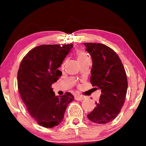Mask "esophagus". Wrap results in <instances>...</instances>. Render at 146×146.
Returning a JSON list of instances; mask_svg holds the SVG:
<instances>
[{
    "instance_id": "esophagus-1",
    "label": "esophagus",
    "mask_w": 146,
    "mask_h": 146,
    "mask_svg": "<svg viewBox=\"0 0 146 146\" xmlns=\"http://www.w3.org/2000/svg\"><path fill=\"white\" fill-rule=\"evenodd\" d=\"M75 99L77 100V101H82L85 99V97L82 95H80V94H77V95L75 96Z\"/></svg>"
}]
</instances>
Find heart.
Segmentation results:
<instances>
[{"instance_id": "obj_1", "label": "heart", "mask_w": 146, "mask_h": 146, "mask_svg": "<svg viewBox=\"0 0 146 146\" xmlns=\"http://www.w3.org/2000/svg\"><path fill=\"white\" fill-rule=\"evenodd\" d=\"M76 56H77V59H78L79 62H82V61L90 59V56L88 55V54L84 50H80L77 51Z\"/></svg>"}]
</instances>
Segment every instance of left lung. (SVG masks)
<instances>
[{
	"instance_id": "1",
	"label": "left lung",
	"mask_w": 146,
	"mask_h": 146,
	"mask_svg": "<svg viewBox=\"0 0 146 146\" xmlns=\"http://www.w3.org/2000/svg\"><path fill=\"white\" fill-rule=\"evenodd\" d=\"M84 45L92 58L90 83L101 90L99 101L87 116L94 123L107 124L116 117L125 101L126 71L118 55L110 47L95 43Z\"/></svg>"
}]
</instances>
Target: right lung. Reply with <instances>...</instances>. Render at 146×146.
Here are the masks:
<instances>
[{"label":"right lung","mask_w":146,"mask_h":146,"mask_svg":"<svg viewBox=\"0 0 146 146\" xmlns=\"http://www.w3.org/2000/svg\"><path fill=\"white\" fill-rule=\"evenodd\" d=\"M73 44L41 45L28 52L17 72V88L29 113L40 126L52 128L63 121L71 93L55 96L52 85L62 75L58 70Z\"/></svg>","instance_id":"right-lung-1"}]
</instances>
